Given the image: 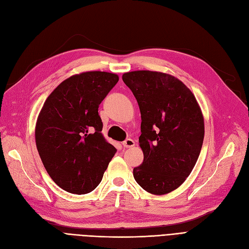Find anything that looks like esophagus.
Masks as SVG:
<instances>
[{"label":"esophagus","instance_id":"esophagus-1","mask_svg":"<svg viewBox=\"0 0 249 249\" xmlns=\"http://www.w3.org/2000/svg\"><path fill=\"white\" fill-rule=\"evenodd\" d=\"M123 145L125 148H130V147L135 146V141L133 139H126L125 141L123 142Z\"/></svg>","mask_w":249,"mask_h":249}]
</instances>
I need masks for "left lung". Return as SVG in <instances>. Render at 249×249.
<instances>
[{
	"instance_id": "1",
	"label": "left lung",
	"mask_w": 249,
	"mask_h": 249,
	"mask_svg": "<svg viewBox=\"0 0 249 249\" xmlns=\"http://www.w3.org/2000/svg\"><path fill=\"white\" fill-rule=\"evenodd\" d=\"M123 80L141 112L139 145L144 154L134 178L152 195L175 191L190 176L204 140V116L192 90L176 77L157 71L126 72Z\"/></svg>"
}]
</instances>
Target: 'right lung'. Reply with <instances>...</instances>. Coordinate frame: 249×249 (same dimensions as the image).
Returning <instances> with one entry per match:
<instances>
[{
  "mask_svg": "<svg viewBox=\"0 0 249 249\" xmlns=\"http://www.w3.org/2000/svg\"><path fill=\"white\" fill-rule=\"evenodd\" d=\"M118 79L109 72L76 74L43 104L35 127L37 149L51 179L68 193L95 190L114 157L116 148L102 134L98 108Z\"/></svg>",
  "mask_w": 249,
  "mask_h": 249,
  "instance_id": "add662e5",
  "label": "right lung"
}]
</instances>
